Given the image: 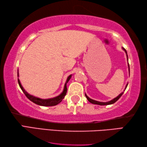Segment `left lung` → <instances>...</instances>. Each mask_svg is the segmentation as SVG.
<instances>
[{"label": "left lung", "instance_id": "8db88e82", "mask_svg": "<svg viewBox=\"0 0 147 147\" xmlns=\"http://www.w3.org/2000/svg\"><path fill=\"white\" fill-rule=\"evenodd\" d=\"M122 49L124 50V51H125V53H126V57H127V60H128V54H127V51H126V50L124 49V47H122ZM128 69H129V64H128ZM128 83L126 84V87H125V89H124V91H125V90H126V87H127V86H128ZM123 93H124V92H121V94H120L118 96H117L116 98H113V100H110V101H109V102H98V101H96V100H92V99H91V98H90L89 97H88V96L86 94H85V96H86V99L88 100V101H89V102H90L91 103H92V104H96V105H111V104H113V103H115L117 102V101L121 97V96L123 94Z\"/></svg>", "mask_w": 147, "mask_h": 147}]
</instances>
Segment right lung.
I'll return each mask as SVG.
<instances>
[{"label": "right lung", "mask_w": 147, "mask_h": 147, "mask_svg": "<svg viewBox=\"0 0 147 147\" xmlns=\"http://www.w3.org/2000/svg\"><path fill=\"white\" fill-rule=\"evenodd\" d=\"M72 76V74L69 75L68 78H67L66 83L64 84V89L62 90V92L60 94L59 96H55L54 98H47V99H42V98H40L38 97H36L34 96H32L28 94L26 91L24 89V88L23 87L22 85L20 82V80H19L18 78V83L19 85L20 86L21 89L22 90L23 93L25 94V96L28 98V99H29L31 102H32L33 103H36L38 105H41V106H54V105H56L57 104H59V103H61L62 102V100L64 99L65 96L67 92V86L66 85L67 83H68V81H69V79H71ZM18 77H19V72L18 71Z\"/></svg>", "instance_id": "1"}]
</instances>
